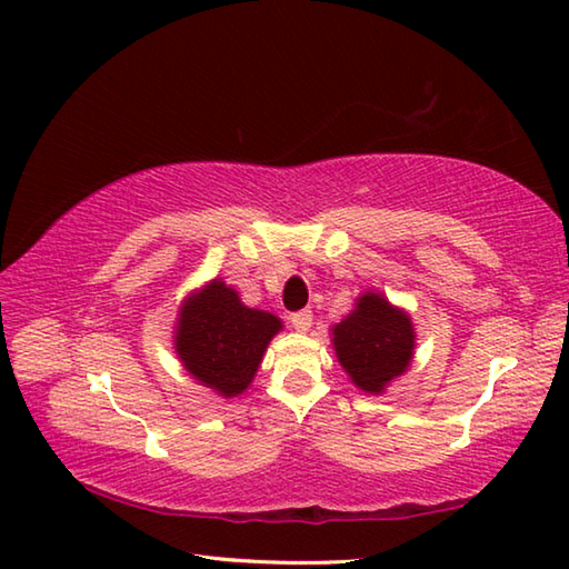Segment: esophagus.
I'll return each instance as SVG.
<instances>
[{"label":"esophagus","instance_id":"34e87169","mask_svg":"<svg viewBox=\"0 0 569 569\" xmlns=\"http://www.w3.org/2000/svg\"><path fill=\"white\" fill-rule=\"evenodd\" d=\"M291 325L298 332H308L312 328V310H298L291 316Z\"/></svg>","mask_w":569,"mask_h":569}]
</instances>
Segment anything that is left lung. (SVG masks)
<instances>
[{
	"mask_svg": "<svg viewBox=\"0 0 569 569\" xmlns=\"http://www.w3.org/2000/svg\"><path fill=\"white\" fill-rule=\"evenodd\" d=\"M332 347L355 386L381 393L413 359V322L381 293H365L357 298V308L332 328Z\"/></svg>",
	"mask_w": 569,
	"mask_h": 569,
	"instance_id": "left-lung-1",
	"label": "left lung"
}]
</instances>
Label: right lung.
Masks as SVG:
<instances>
[{"label": "right lung", "instance_id": "add662e5", "mask_svg": "<svg viewBox=\"0 0 569 569\" xmlns=\"http://www.w3.org/2000/svg\"><path fill=\"white\" fill-rule=\"evenodd\" d=\"M283 322L241 303L234 288L214 278L186 298L176 325V355L190 377L224 398L247 391L266 347Z\"/></svg>", "mask_w": 569, "mask_h": 569}]
</instances>
